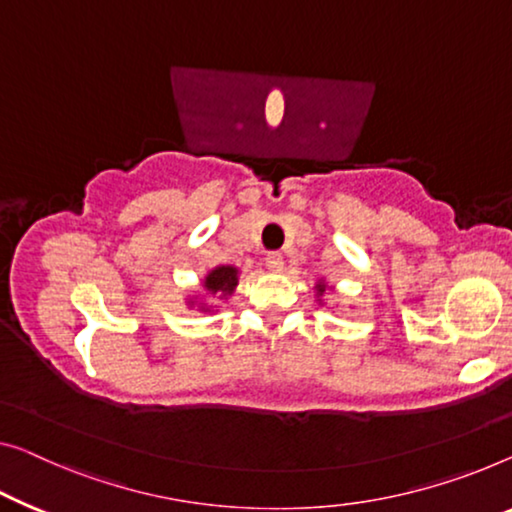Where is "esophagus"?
<instances>
[{
	"mask_svg": "<svg viewBox=\"0 0 512 512\" xmlns=\"http://www.w3.org/2000/svg\"><path fill=\"white\" fill-rule=\"evenodd\" d=\"M264 262H266V269L271 273H280L282 266H285V259H282L280 253H269L264 257Z\"/></svg>",
	"mask_w": 512,
	"mask_h": 512,
	"instance_id": "esophagus-1",
	"label": "esophagus"
}]
</instances>
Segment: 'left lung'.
Returning a JSON list of instances; mask_svg holds the SVG:
<instances>
[{
    "instance_id": "8db88e82",
    "label": "left lung",
    "mask_w": 512,
    "mask_h": 512,
    "mask_svg": "<svg viewBox=\"0 0 512 512\" xmlns=\"http://www.w3.org/2000/svg\"><path fill=\"white\" fill-rule=\"evenodd\" d=\"M315 289H317V301H319V305H322V296L329 292V285H326L324 280H319L317 285H315Z\"/></svg>"
}]
</instances>
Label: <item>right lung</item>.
Segmentation results:
<instances>
[{
  "label": "right lung",
  "mask_w": 512,
  "mask_h": 512,
  "mask_svg": "<svg viewBox=\"0 0 512 512\" xmlns=\"http://www.w3.org/2000/svg\"><path fill=\"white\" fill-rule=\"evenodd\" d=\"M236 285H239V269L236 266H230V264H223V266H216V269H211L207 276H204L202 280V299H230V296L234 294ZM200 296H190V299L186 301L190 308L202 310V312H213L216 310V305L213 303H207V301H197Z\"/></svg>",
  "instance_id": "obj_1"
}]
</instances>
